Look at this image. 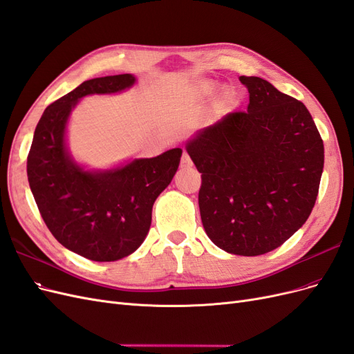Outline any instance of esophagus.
<instances>
[{
    "instance_id": "1",
    "label": "esophagus",
    "mask_w": 354,
    "mask_h": 354,
    "mask_svg": "<svg viewBox=\"0 0 354 354\" xmlns=\"http://www.w3.org/2000/svg\"><path fill=\"white\" fill-rule=\"evenodd\" d=\"M191 165H192V163H191V158H189V156H188L187 153L182 154V158H180V167L187 169V167H189Z\"/></svg>"
}]
</instances>
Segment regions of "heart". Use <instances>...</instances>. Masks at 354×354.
<instances>
[{
	"instance_id": "b5f03b06",
	"label": "heart",
	"mask_w": 354,
	"mask_h": 354,
	"mask_svg": "<svg viewBox=\"0 0 354 354\" xmlns=\"http://www.w3.org/2000/svg\"><path fill=\"white\" fill-rule=\"evenodd\" d=\"M218 89H219V85H218V84H214V82H206V84L200 86L197 95H198L200 98H206V97L213 95Z\"/></svg>"
}]
</instances>
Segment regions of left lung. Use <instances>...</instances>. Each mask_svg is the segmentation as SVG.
I'll return each mask as SVG.
<instances>
[{
	"instance_id": "left-lung-1",
	"label": "left lung",
	"mask_w": 354,
	"mask_h": 354,
	"mask_svg": "<svg viewBox=\"0 0 354 354\" xmlns=\"http://www.w3.org/2000/svg\"><path fill=\"white\" fill-rule=\"evenodd\" d=\"M247 111H232L187 142L201 174L198 206L207 236L238 256L282 245L309 218L324 170V141L301 101L257 76Z\"/></svg>"
}]
</instances>
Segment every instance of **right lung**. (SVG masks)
Returning <instances> with one entry per match:
<instances>
[{
  "mask_svg": "<svg viewBox=\"0 0 354 354\" xmlns=\"http://www.w3.org/2000/svg\"><path fill=\"white\" fill-rule=\"evenodd\" d=\"M131 73L89 79L54 101L39 119L28 156V180L45 225L71 252L94 261L132 254L151 225L156 198L174 179L182 150L86 170L67 150L66 128L82 97L131 88Z\"/></svg>",
  "mask_w": 354,
  "mask_h": 354,
  "instance_id": "1",
  "label": "right lung"
}]
</instances>
